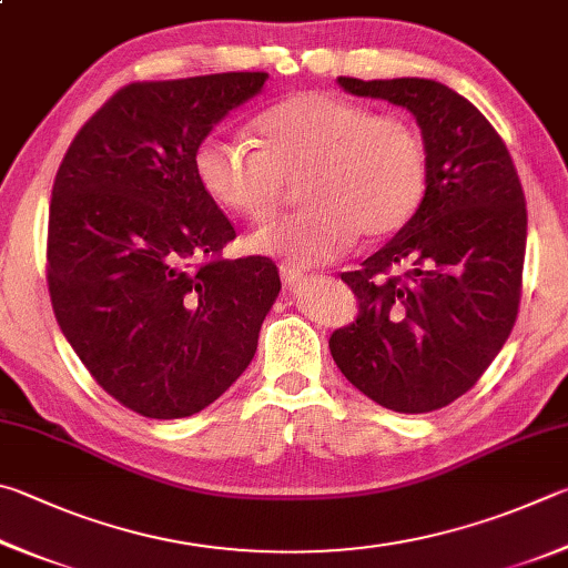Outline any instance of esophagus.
<instances>
[{"label":"esophagus","mask_w":568,"mask_h":568,"mask_svg":"<svg viewBox=\"0 0 568 568\" xmlns=\"http://www.w3.org/2000/svg\"><path fill=\"white\" fill-rule=\"evenodd\" d=\"M278 276H282V282L284 284H296V282H302L304 278V272L300 266H294V264H286V262H282L278 264Z\"/></svg>","instance_id":"esophagus-1"}]
</instances>
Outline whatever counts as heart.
Returning a JSON list of instances; mask_svg holds the SVG:
<instances>
[{"label":"heart","instance_id":"b5f03b06","mask_svg":"<svg viewBox=\"0 0 568 568\" xmlns=\"http://www.w3.org/2000/svg\"><path fill=\"white\" fill-rule=\"evenodd\" d=\"M256 142L204 136L194 174L212 202L258 224L300 182L306 202L248 236L256 254L294 264L342 256L359 232L379 242L419 212L426 194V146L399 116L329 92L286 97L258 114Z\"/></svg>","mask_w":568,"mask_h":568}]
</instances>
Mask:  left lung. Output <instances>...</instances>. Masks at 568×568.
I'll return each mask as SVG.
<instances>
[{
	"mask_svg": "<svg viewBox=\"0 0 568 568\" xmlns=\"http://www.w3.org/2000/svg\"><path fill=\"white\" fill-rule=\"evenodd\" d=\"M344 92L406 106L426 146L419 212L362 268L344 272L356 322L329 336L336 366L372 402L426 414L489 369L521 304L526 199L499 132L432 79H336Z\"/></svg>",
	"mask_w": 568,
	"mask_h": 568,
	"instance_id": "left-lung-1",
	"label": "left lung"
}]
</instances>
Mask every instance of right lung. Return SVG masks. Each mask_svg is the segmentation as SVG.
Instances as JSON below:
<instances>
[{
	"label": "right lung",
	"instance_id": "add662e5",
	"mask_svg": "<svg viewBox=\"0 0 568 568\" xmlns=\"http://www.w3.org/2000/svg\"><path fill=\"white\" fill-rule=\"evenodd\" d=\"M266 72L132 82L87 119L49 204L47 286L92 379L146 419L206 409L254 359L278 294L268 256L224 258L236 229L194 149Z\"/></svg>",
	"mask_w": 568,
	"mask_h": 568
}]
</instances>
